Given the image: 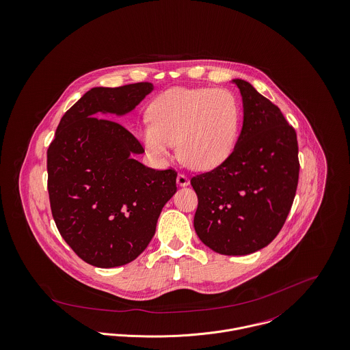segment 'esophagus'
<instances>
[{
    "instance_id": "34e87169",
    "label": "esophagus",
    "mask_w": 350,
    "mask_h": 350,
    "mask_svg": "<svg viewBox=\"0 0 350 350\" xmlns=\"http://www.w3.org/2000/svg\"><path fill=\"white\" fill-rule=\"evenodd\" d=\"M177 184L180 187H188L189 185V178L184 173H178L177 176Z\"/></svg>"
}]
</instances>
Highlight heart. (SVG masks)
<instances>
[{"mask_svg":"<svg viewBox=\"0 0 350 350\" xmlns=\"http://www.w3.org/2000/svg\"><path fill=\"white\" fill-rule=\"evenodd\" d=\"M139 130L146 152L163 159L178 142L181 161L196 170L223 163L237 141L240 105L227 88L176 87L152 103Z\"/></svg>","mask_w":350,"mask_h":350,"instance_id":"b5f03b06","label":"heart"}]
</instances>
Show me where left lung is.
I'll return each mask as SVG.
<instances>
[{"label": "left lung", "instance_id": "left-lung-1", "mask_svg": "<svg viewBox=\"0 0 350 350\" xmlns=\"http://www.w3.org/2000/svg\"><path fill=\"white\" fill-rule=\"evenodd\" d=\"M243 99V127L230 157L192 177L198 198L194 230L221 255L269 245L291 209L299 177L297 133L278 106L248 81L233 79Z\"/></svg>", "mask_w": 350, "mask_h": 350}]
</instances>
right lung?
Returning a JSON list of instances; mask_svg holds the SVG:
<instances>
[{
    "label": "right lung",
    "instance_id": "right-lung-1",
    "mask_svg": "<svg viewBox=\"0 0 350 350\" xmlns=\"http://www.w3.org/2000/svg\"><path fill=\"white\" fill-rule=\"evenodd\" d=\"M153 91L148 81L95 87L63 116L46 152L53 220L85 263L111 269L139 256L156 232L163 205L176 193L177 172L134 159L145 150L117 120Z\"/></svg>",
    "mask_w": 350,
    "mask_h": 350
}]
</instances>
